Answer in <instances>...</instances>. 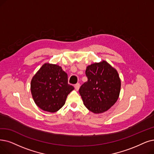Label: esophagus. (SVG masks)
Wrapping results in <instances>:
<instances>
[{
	"label": "esophagus",
	"instance_id": "1",
	"mask_svg": "<svg viewBox=\"0 0 154 154\" xmlns=\"http://www.w3.org/2000/svg\"><path fill=\"white\" fill-rule=\"evenodd\" d=\"M79 87H80V84H79V83H76V84L75 85V88L76 90H78L79 88Z\"/></svg>",
	"mask_w": 154,
	"mask_h": 154
}]
</instances>
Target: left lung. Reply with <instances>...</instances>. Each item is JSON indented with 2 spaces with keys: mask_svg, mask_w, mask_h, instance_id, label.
<instances>
[{
  "mask_svg": "<svg viewBox=\"0 0 154 154\" xmlns=\"http://www.w3.org/2000/svg\"><path fill=\"white\" fill-rule=\"evenodd\" d=\"M85 73L88 81L79 90L84 105L95 114L107 111L119 95L121 80L118 72L103 60L88 66Z\"/></svg>",
  "mask_w": 154,
  "mask_h": 154,
  "instance_id": "left-lung-1",
  "label": "left lung"
}]
</instances>
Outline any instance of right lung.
Masks as SVG:
<instances>
[{
	"label": "right lung",
	"instance_id": "add662e5",
	"mask_svg": "<svg viewBox=\"0 0 154 154\" xmlns=\"http://www.w3.org/2000/svg\"><path fill=\"white\" fill-rule=\"evenodd\" d=\"M73 90V86L68 84L67 74L56 64L43 65L31 82V91L36 106L49 112L62 107Z\"/></svg>",
	"mask_w": 154,
	"mask_h": 154
}]
</instances>
